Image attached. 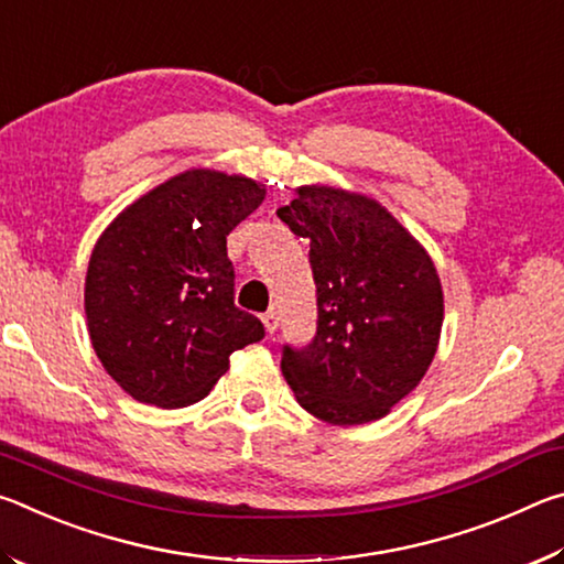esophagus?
Segmentation results:
<instances>
[{
    "label": "esophagus",
    "mask_w": 564,
    "mask_h": 564,
    "mask_svg": "<svg viewBox=\"0 0 564 564\" xmlns=\"http://www.w3.org/2000/svg\"><path fill=\"white\" fill-rule=\"evenodd\" d=\"M261 321H263V326H265V330H269V333H275V328H279V313H275V311L263 313Z\"/></svg>",
    "instance_id": "1"
}]
</instances>
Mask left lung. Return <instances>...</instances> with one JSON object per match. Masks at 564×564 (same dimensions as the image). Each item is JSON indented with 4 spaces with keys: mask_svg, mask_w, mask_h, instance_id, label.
<instances>
[{
    "mask_svg": "<svg viewBox=\"0 0 564 564\" xmlns=\"http://www.w3.org/2000/svg\"><path fill=\"white\" fill-rule=\"evenodd\" d=\"M279 218L311 241L316 336L285 343L281 370L301 408L333 425L390 413L425 376L443 289L425 248L373 198L303 186Z\"/></svg>",
    "mask_w": 564,
    "mask_h": 564,
    "instance_id": "8db88e82",
    "label": "left lung"
}]
</instances>
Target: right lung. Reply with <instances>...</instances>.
<instances>
[{"label": "right lung", "instance_id": "1", "mask_svg": "<svg viewBox=\"0 0 564 564\" xmlns=\"http://www.w3.org/2000/svg\"><path fill=\"white\" fill-rule=\"evenodd\" d=\"M246 176L191 169L149 191L94 246L84 308L101 366L133 400L186 408L263 323L234 303L226 236L261 206Z\"/></svg>", "mask_w": 564, "mask_h": 564}]
</instances>
